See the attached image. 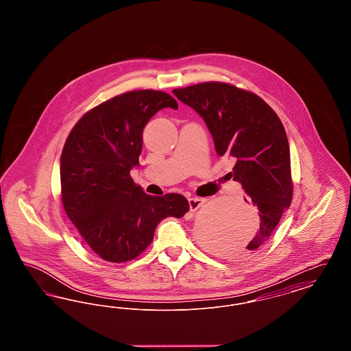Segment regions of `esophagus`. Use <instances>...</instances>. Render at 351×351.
I'll return each mask as SVG.
<instances>
[{
    "label": "esophagus",
    "instance_id": "1",
    "mask_svg": "<svg viewBox=\"0 0 351 351\" xmlns=\"http://www.w3.org/2000/svg\"><path fill=\"white\" fill-rule=\"evenodd\" d=\"M205 199H202V197H191L188 202H189V209H191V212H196L199 208H200L201 205L205 202Z\"/></svg>",
    "mask_w": 351,
    "mask_h": 351
}]
</instances>
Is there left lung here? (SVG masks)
I'll use <instances>...</instances> for the list:
<instances>
[{"instance_id":"1","label":"left lung","mask_w":351,"mask_h":351,"mask_svg":"<svg viewBox=\"0 0 351 351\" xmlns=\"http://www.w3.org/2000/svg\"><path fill=\"white\" fill-rule=\"evenodd\" d=\"M173 95L204 118L217 155L235 159V182L259 209L261 228L247 246L230 247L217 235L205 243L221 255L241 258L261 247L291 205L293 183L283 123L258 95L221 82L173 89ZM246 200V199H245Z\"/></svg>"}]
</instances>
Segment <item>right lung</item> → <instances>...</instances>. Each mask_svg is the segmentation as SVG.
I'll return each instance as SVG.
<instances>
[{
    "label": "right lung",
    "mask_w": 351,
    "mask_h": 351,
    "mask_svg": "<svg viewBox=\"0 0 351 351\" xmlns=\"http://www.w3.org/2000/svg\"><path fill=\"white\" fill-rule=\"evenodd\" d=\"M163 108L178 109L166 92H126L88 110L68 134L62 202L86 245L106 262L133 261L150 246L162 219L189 210L182 195L151 196L130 176L139 165L143 129Z\"/></svg>",
    "instance_id": "add662e5"
}]
</instances>
